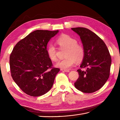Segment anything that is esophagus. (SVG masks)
Instances as JSON below:
<instances>
[{"label":"esophagus","instance_id":"1","mask_svg":"<svg viewBox=\"0 0 120 120\" xmlns=\"http://www.w3.org/2000/svg\"><path fill=\"white\" fill-rule=\"evenodd\" d=\"M61 71H63V72H69L70 70H63V69H61Z\"/></svg>","mask_w":120,"mask_h":120}]
</instances>
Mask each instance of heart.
Wrapping results in <instances>:
<instances>
[{"label": "heart", "instance_id": "heart-1", "mask_svg": "<svg viewBox=\"0 0 120 120\" xmlns=\"http://www.w3.org/2000/svg\"><path fill=\"white\" fill-rule=\"evenodd\" d=\"M56 43L60 49L67 48L65 52V58L56 63L57 67L63 70H68L75 64L80 62L85 57V49L83 46L77 43L75 38L68 34H62L56 40ZM58 50L55 45L49 44L47 48L48 57L52 61L57 60Z\"/></svg>", "mask_w": 120, "mask_h": 120}]
</instances>
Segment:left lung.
Instances as JSON below:
<instances>
[{"instance_id":"8db88e82","label":"left lung","mask_w":120,"mask_h":120,"mask_svg":"<svg viewBox=\"0 0 120 120\" xmlns=\"http://www.w3.org/2000/svg\"><path fill=\"white\" fill-rule=\"evenodd\" d=\"M79 35L85 49V57L78 69L75 88L82 92L93 93L105 85L110 75L111 56L105 43L95 33L83 27L72 28Z\"/></svg>"}]
</instances>
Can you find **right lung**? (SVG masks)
<instances>
[{"label":"right lung","instance_id":"obj_1","mask_svg":"<svg viewBox=\"0 0 120 120\" xmlns=\"http://www.w3.org/2000/svg\"><path fill=\"white\" fill-rule=\"evenodd\" d=\"M58 30H37L15 45L10 56L13 79L24 93L39 96L52 88L60 69L53 67L47 53V44Z\"/></svg>","mask_w":120,"mask_h":120}]
</instances>
